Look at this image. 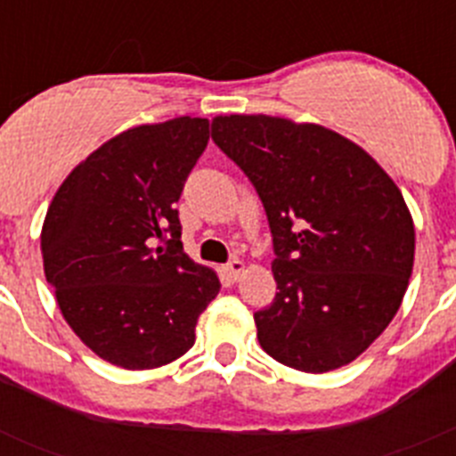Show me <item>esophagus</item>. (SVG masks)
<instances>
[{
	"label": "esophagus",
	"mask_w": 456,
	"mask_h": 456,
	"mask_svg": "<svg viewBox=\"0 0 456 456\" xmlns=\"http://www.w3.org/2000/svg\"><path fill=\"white\" fill-rule=\"evenodd\" d=\"M224 272L228 273V278H231V281H237V278H240L241 273L247 272V265L241 263V260H231V263H228L224 267Z\"/></svg>",
	"instance_id": "1"
}]
</instances>
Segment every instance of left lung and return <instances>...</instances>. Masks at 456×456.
<instances>
[{
    "instance_id": "8db88e82",
    "label": "left lung",
    "mask_w": 456,
    "mask_h": 456,
    "mask_svg": "<svg viewBox=\"0 0 456 456\" xmlns=\"http://www.w3.org/2000/svg\"><path fill=\"white\" fill-rule=\"evenodd\" d=\"M212 139L247 173L272 228L278 292L253 315L260 347L310 374L352 363L390 324L413 272L400 187L324 125L216 116Z\"/></svg>"
}]
</instances>
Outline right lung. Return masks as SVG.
Returning a JSON list of instances; mask_svg holds the SVG:
<instances>
[{
    "mask_svg": "<svg viewBox=\"0 0 456 456\" xmlns=\"http://www.w3.org/2000/svg\"><path fill=\"white\" fill-rule=\"evenodd\" d=\"M208 139L209 120L191 116L120 132L72 168L47 208V283L107 363L155 370L180 358L219 294V276L183 251L175 209Z\"/></svg>",
    "mask_w": 456,
    "mask_h": 456,
    "instance_id": "1",
    "label": "right lung"
}]
</instances>
